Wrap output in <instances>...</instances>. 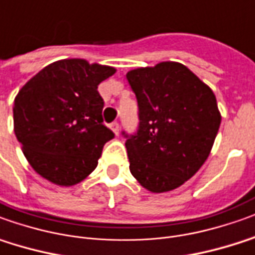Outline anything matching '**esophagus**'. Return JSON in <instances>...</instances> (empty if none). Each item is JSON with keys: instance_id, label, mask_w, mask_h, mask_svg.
Listing matches in <instances>:
<instances>
[{"instance_id": "1", "label": "esophagus", "mask_w": 255, "mask_h": 255, "mask_svg": "<svg viewBox=\"0 0 255 255\" xmlns=\"http://www.w3.org/2000/svg\"><path fill=\"white\" fill-rule=\"evenodd\" d=\"M111 129H112V130H114V133H115V134H119V124H118V122H114V124H111Z\"/></svg>"}]
</instances>
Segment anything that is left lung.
Instances as JSON below:
<instances>
[{
	"label": "left lung",
	"instance_id": "8db88e82",
	"mask_svg": "<svg viewBox=\"0 0 255 255\" xmlns=\"http://www.w3.org/2000/svg\"><path fill=\"white\" fill-rule=\"evenodd\" d=\"M138 105L137 133L124 131L131 175L152 193L189 180L211 152L221 125L217 98L179 62L126 73Z\"/></svg>",
	"mask_w": 255,
	"mask_h": 255
}]
</instances>
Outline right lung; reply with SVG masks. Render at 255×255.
<instances>
[{"label":"right lung","instance_id":"obj_1","mask_svg":"<svg viewBox=\"0 0 255 255\" xmlns=\"http://www.w3.org/2000/svg\"><path fill=\"white\" fill-rule=\"evenodd\" d=\"M117 72L86 59H61L33 76L13 101V130L31 168L58 186L96 169L114 133L103 124L98 84Z\"/></svg>","mask_w":255,"mask_h":255}]
</instances>
